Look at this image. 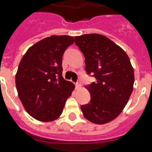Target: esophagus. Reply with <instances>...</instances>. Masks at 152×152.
Instances as JSON below:
<instances>
[{
	"label": "esophagus",
	"instance_id": "34e87169",
	"mask_svg": "<svg viewBox=\"0 0 152 152\" xmlns=\"http://www.w3.org/2000/svg\"><path fill=\"white\" fill-rule=\"evenodd\" d=\"M76 89H80V88H81V83H76Z\"/></svg>",
	"mask_w": 152,
	"mask_h": 152
}]
</instances>
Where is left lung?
<instances>
[{
	"mask_svg": "<svg viewBox=\"0 0 152 152\" xmlns=\"http://www.w3.org/2000/svg\"><path fill=\"white\" fill-rule=\"evenodd\" d=\"M75 44L84 55L87 74L96 78L86 87L91 98L81 106L83 116L95 124L109 123L123 112L134 89V72L129 58L101 34L76 37Z\"/></svg>",
	"mask_w": 152,
	"mask_h": 152,
	"instance_id": "8db88e82",
	"label": "left lung"
}]
</instances>
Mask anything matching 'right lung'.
<instances>
[{
  "label": "right lung",
  "mask_w": 152,
  "mask_h": 152,
  "mask_svg": "<svg viewBox=\"0 0 152 152\" xmlns=\"http://www.w3.org/2000/svg\"><path fill=\"white\" fill-rule=\"evenodd\" d=\"M74 43L70 36H50L27 50L15 75L18 95L33 118L51 122L63 112L75 86L62 77V55Z\"/></svg>",
  "instance_id": "add662e5"
}]
</instances>
